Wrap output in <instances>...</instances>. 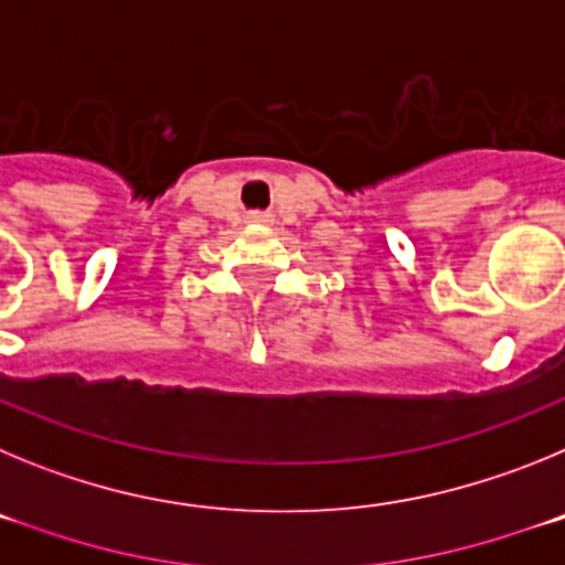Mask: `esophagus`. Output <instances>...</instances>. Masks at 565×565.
<instances>
[{
  "label": "esophagus",
  "mask_w": 565,
  "mask_h": 565,
  "mask_svg": "<svg viewBox=\"0 0 565 565\" xmlns=\"http://www.w3.org/2000/svg\"><path fill=\"white\" fill-rule=\"evenodd\" d=\"M248 221H252V223H263V221H266V217H263V214H252Z\"/></svg>",
  "instance_id": "1"
}]
</instances>
